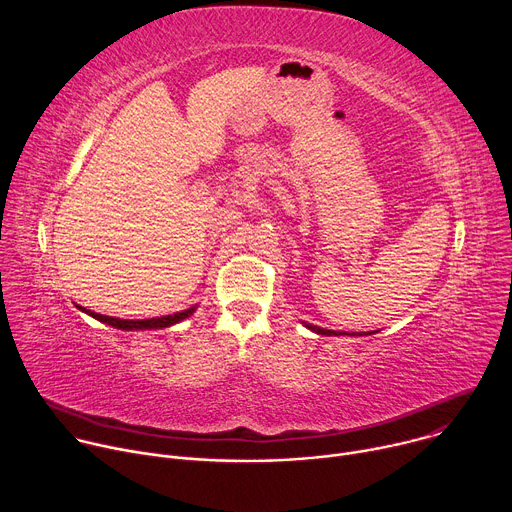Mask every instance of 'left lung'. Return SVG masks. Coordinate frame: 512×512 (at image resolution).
Returning <instances> with one entry per match:
<instances>
[{
  "label": "left lung",
  "instance_id": "obj_1",
  "mask_svg": "<svg viewBox=\"0 0 512 512\" xmlns=\"http://www.w3.org/2000/svg\"><path fill=\"white\" fill-rule=\"evenodd\" d=\"M304 326L306 328H310L312 332H316V334H322V336H340L342 332H336V330H326V328H320V326H314V324H306L304 322ZM371 334V332H369Z\"/></svg>",
  "mask_w": 512,
  "mask_h": 512
}]
</instances>
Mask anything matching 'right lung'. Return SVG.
<instances>
[{
	"mask_svg": "<svg viewBox=\"0 0 512 512\" xmlns=\"http://www.w3.org/2000/svg\"><path fill=\"white\" fill-rule=\"evenodd\" d=\"M79 310H83L85 314L93 316L95 320L105 322V324H109V326H113L117 330H160V328H168V326H174V324L186 320L188 316L194 314L196 306H192V308H188L184 312H176V314L162 316V318H150V320H121V318H113V316H103V314L91 312V310L81 308V306H79Z\"/></svg>",
	"mask_w": 512,
	"mask_h": 512,
	"instance_id": "right-lung-1",
	"label": "right lung"
}]
</instances>
